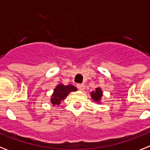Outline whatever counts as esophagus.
Masks as SVG:
<instances>
[{"label": "esophagus", "mask_w": 150, "mask_h": 150, "mask_svg": "<svg viewBox=\"0 0 150 150\" xmlns=\"http://www.w3.org/2000/svg\"><path fill=\"white\" fill-rule=\"evenodd\" d=\"M77 88L80 90H81V91H83L85 90V85L83 83L77 84Z\"/></svg>", "instance_id": "34e87169"}]
</instances>
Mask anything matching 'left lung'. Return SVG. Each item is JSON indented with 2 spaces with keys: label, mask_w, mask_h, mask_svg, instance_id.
<instances>
[{
  "label": "left lung",
  "mask_w": 150,
  "mask_h": 150,
  "mask_svg": "<svg viewBox=\"0 0 150 150\" xmlns=\"http://www.w3.org/2000/svg\"><path fill=\"white\" fill-rule=\"evenodd\" d=\"M90 96H91V98L93 99V101L100 103H101V98L103 96V91L101 88H100V87L96 88L95 91H92L90 93Z\"/></svg>",
  "instance_id": "8db88e82"
}]
</instances>
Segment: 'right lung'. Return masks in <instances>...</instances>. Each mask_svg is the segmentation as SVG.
<instances>
[{"mask_svg":"<svg viewBox=\"0 0 150 150\" xmlns=\"http://www.w3.org/2000/svg\"><path fill=\"white\" fill-rule=\"evenodd\" d=\"M77 88L74 86L72 84L70 85H64L63 83H60L57 85L54 90V93L50 98V102L53 104V106L55 105H59L61 103V100L66 98L67 95L71 92L76 91Z\"/></svg>","mask_w":150,"mask_h":150,"instance_id":"add662e5","label":"right lung"}]
</instances>
